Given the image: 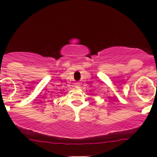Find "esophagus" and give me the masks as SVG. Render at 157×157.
<instances>
[{
	"instance_id": "esophagus-1",
	"label": "esophagus",
	"mask_w": 157,
	"mask_h": 157,
	"mask_svg": "<svg viewBox=\"0 0 157 157\" xmlns=\"http://www.w3.org/2000/svg\"><path fill=\"white\" fill-rule=\"evenodd\" d=\"M75 87L77 88V89H79V88H80V84L76 82V83H75Z\"/></svg>"
}]
</instances>
